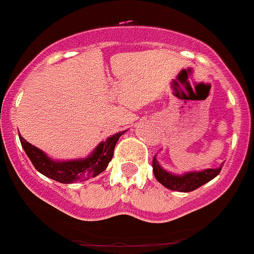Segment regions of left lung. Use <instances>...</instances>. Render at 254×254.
Listing matches in <instances>:
<instances>
[{
	"label": "left lung",
	"instance_id": "1",
	"mask_svg": "<svg viewBox=\"0 0 254 254\" xmlns=\"http://www.w3.org/2000/svg\"><path fill=\"white\" fill-rule=\"evenodd\" d=\"M221 168H223V164L216 169L188 172L182 174V176H178V174H172V173L163 169L155 156L152 159V170H154L155 178L158 179L159 183H161L164 187L173 190H178V192H190V190H197L198 187L210 182L211 179H214L220 173Z\"/></svg>",
	"mask_w": 254,
	"mask_h": 254
}]
</instances>
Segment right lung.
<instances>
[{
    "label": "right lung",
    "instance_id": "1",
    "mask_svg": "<svg viewBox=\"0 0 254 254\" xmlns=\"http://www.w3.org/2000/svg\"><path fill=\"white\" fill-rule=\"evenodd\" d=\"M125 132H118L100 142L91 152L90 156L67 161H58L48 158L42 150L29 143L22 136H20V142L38 172L60 183L68 185L76 181H87L104 172L113 158L117 141Z\"/></svg>",
    "mask_w": 254,
    "mask_h": 254
}]
</instances>
